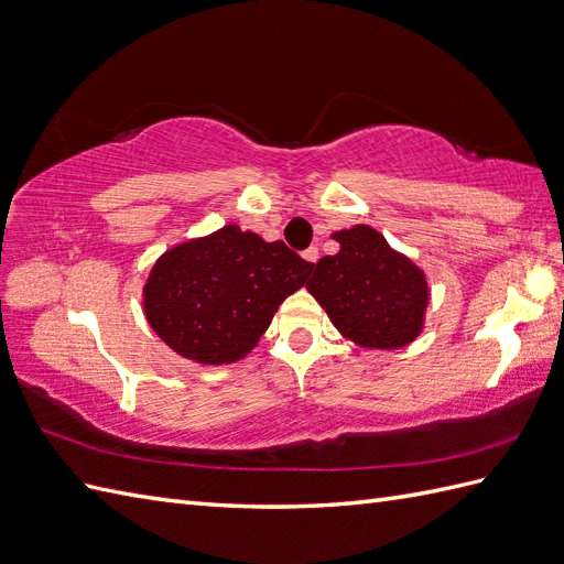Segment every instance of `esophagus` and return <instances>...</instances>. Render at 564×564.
<instances>
[{
	"label": "esophagus",
	"instance_id": "1",
	"mask_svg": "<svg viewBox=\"0 0 564 564\" xmlns=\"http://www.w3.org/2000/svg\"><path fill=\"white\" fill-rule=\"evenodd\" d=\"M303 259L310 261V264H317V259H319V250H317V247H310V250H305V252H303Z\"/></svg>",
	"mask_w": 564,
	"mask_h": 564
}]
</instances>
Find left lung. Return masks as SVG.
Listing matches in <instances>:
<instances>
[{"label":"left lung","instance_id":"obj_1","mask_svg":"<svg viewBox=\"0 0 564 564\" xmlns=\"http://www.w3.org/2000/svg\"><path fill=\"white\" fill-rule=\"evenodd\" d=\"M332 238L338 252L317 261L307 291L338 334L370 350L413 344L425 329L430 305L425 271L365 223Z\"/></svg>","mask_w":564,"mask_h":564}]
</instances>
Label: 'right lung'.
Instances as JSON below:
<instances>
[{"label": "right lung", "mask_w": 564, "mask_h": 564, "mask_svg": "<svg viewBox=\"0 0 564 564\" xmlns=\"http://www.w3.org/2000/svg\"><path fill=\"white\" fill-rule=\"evenodd\" d=\"M314 264L228 223L182 240L153 261L141 288L143 317L180 358L230 365L250 356L288 295Z\"/></svg>", "instance_id": "1"}]
</instances>
